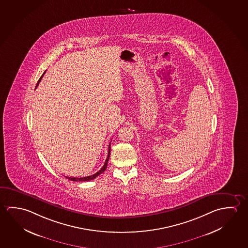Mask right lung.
I'll return each instance as SVG.
<instances>
[{"instance_id":"add662e5","label":"right lung","mask_w":248,"mask_h":248,"mask_svg":"<svg viewBox=\"0 0 248 248\" xmlns=\"http://www.w3.org/2000/svg\"><path fill=\"white\" fill-rule=\"evenodd\" d=\"M46 71L44 72V73L41 75V77L40 78V79L38 80V83H37L36 87L39 85V83L41 82V78L43 77V75L45 74ZM110 144H109V148H108V155H107V158L106 160V163L104 164V166L102 167L101 170H100L98 171L97 173H95L94 175H89V176H85V177H80V178H78V177H66L67 179H69L71 181H73V182H86V181H91V180H93L94 178H96L97 176L102 174L104 171L106 170V168H107V163H108V161H109V157H110Z\"/></svg>"}]
</instances>
